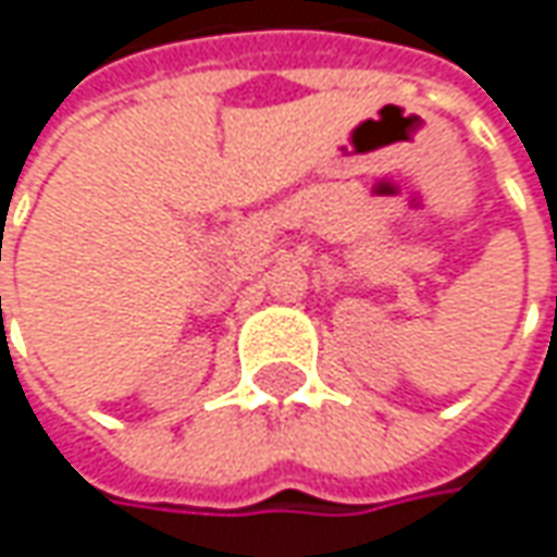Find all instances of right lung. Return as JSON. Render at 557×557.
Segmentation results:
<instances>
[{
	"label": "right lung",
	"mask_w": 557,
	"mask_h": 557,
	"mask_svg": "<svg viewBox=\"0 0 557 557\" xmlns=\"http://www.w3.org/2000/svg\"><path fill=\"white\" fill-rule=\"evenodd\" d=\"M0 304H2V300H0Z\"/></svg>",
	"instance_id": "obj_1"
}]
</instances>
